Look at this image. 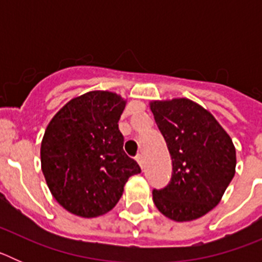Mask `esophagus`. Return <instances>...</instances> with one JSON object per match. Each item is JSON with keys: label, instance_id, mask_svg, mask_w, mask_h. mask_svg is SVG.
Instances as JSON below:
<instances>
[{"label": "esophagus", "instance_id": "esophagus-1", "mask_svg": "<svg viewBox=\"0 0 262 262\" xmlns=\"http://www.w3.org/2000/svg\"><path fill=\"white\" fill-rule=\"evenodd\" d=\"M136 161H138V164L140 165V168H144V159H143L142 155H138V156H136Z\"/></svg>", "mask_w": 262, "mask_h": 262}]
</instances>
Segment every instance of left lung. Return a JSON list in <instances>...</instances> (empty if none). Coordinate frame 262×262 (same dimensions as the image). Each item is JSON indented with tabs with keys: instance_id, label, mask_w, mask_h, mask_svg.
<instances>
[{
	"instance_id": "8db88e82",
	"label": "left lung",
	"mask_w": 262,
	"mask_h": 262,
	"mask_svg": "<svg viewBox=\"0 0 262 262\" xmlns=\"http://www.w3.org/2000/svg\"><path fill=\"white\" fill-rule=\"evenodd\" d=\"M149 108L172 157L169 185L154 190L164 216L190 222L211 211L236 170L232 139L214 115L189 98L151 101Z\"/></svg>"
}]
</instances>
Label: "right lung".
<instances>
[{"label": "right lung", "instance_id": "1", "mask_svg": "<svg viewBox=\"0 0 262 262\" xmlns=\"http://www.w3.org/2000/svg\"><path fill=\"white\" fill-rule=\"evenodd\" d=\"M126 99L107 90L75 97L50 120L41 170L53 198L71 214L97 217L114 209L140 166L123 151L118 120Z\"/></svg>", "mask_w": 262, "mask_h": 262}]
</instances>
